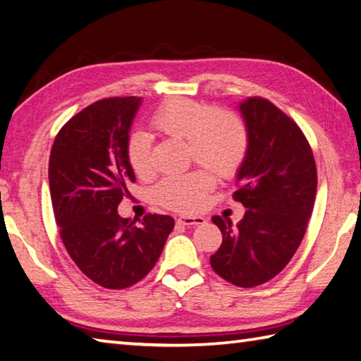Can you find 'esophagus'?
Here are the masks:
<instances>
[{"mask_svg":"<svg viewBox=\"0 0 361 361\" xmlns=\"http://www.w3.org/2000/svg\"><path fill=\"white\" fill-rule=\"evenodd\" d=\"M176 222L180 225H186V227H190V225H203L207 222V219L203 216H181L176 219Z\"/></svg>","mask_w":361,"mask_h":361,"instance_id":"1","label":"esophagus"}]
</instances>
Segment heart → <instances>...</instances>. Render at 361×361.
Masks as SVG:
<instances>
[{
  "instance_id": "obj_1",
  "label": "heart",
  "mask_w": 361,
  "mask_h": 361,
  "mask_svg": "<svg viewBox=\"0 0 361 361\" xmlns=\"http://www.w3.org/2000/svg\"><path fill=\"white\" fill-rule=\"evenodd\" d=\"M152 126L164 136L185 139L188 158L224 178L235 175L247 157L249 134L243 120L207 103L173 98L154 112ZM150 150L152 137L147 133L136 131L128 137L126 158L140 178L152 175ZM211 186L209 173L192 171L166 176L154 188V197L166 208L192 213L202 208Z\"/></svg>"
}]
</instances>
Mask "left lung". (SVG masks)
<instances>
[{"label":"left lung","mask_w":361,"mask_h":361,"mask_svg":"<svg viewBox=\"0 0 361 361\" xmlns=\"http://www.w3.org/2000/svg\"><path fill=\"white\" fill-rule=\"evenodd\" d=\"M249 134L233 197L245 208L236 227L214 216L222 244L211 267L239 288L263 285L283 271L305 235L316 197L312 147L294 120L264 98L239 104Z\"/></svg>","instance_id":"left-lung-1"}]
</instances>
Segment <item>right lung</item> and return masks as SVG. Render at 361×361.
I'll return each mask as SVG.
<instances>
[{
	"label": "right lung",
	"mask_w": 361,
	"mask_h": 361,
	"mask_svg": "<svg viewBox=\"0 0 361 361\" xmlns=\"http://www.w3.org/2000/svg\"><path fill=\"white\" fill-rule=\"evenodd\" d=\"M140 97L104 98L62 126L49 154L48 180L56 224L68 255L97 285L123 289L157 264L171 216L123 219L117 207L134 183L126 142Z\"/></svg>",
	"instance_id": "add662e5"
}]
</instances>
